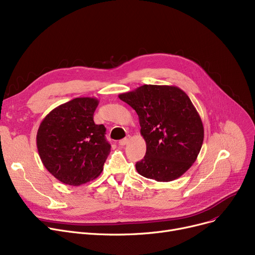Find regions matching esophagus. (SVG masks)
<instances>
[{"label":"esophagus","instance_id":"esophagus-1","mask_svg":"<svg viewBox=\"0 0 255 255\" xmlns=\"http://www.w3.org/2000/svg\"><path fill=\"white\" fill-rule=\"evenodd\" d=\"M129 140H130V136H127V137H125V138H123V139H121V140L119 141V145L125 146V145H127V143L129 142Z\"/></svg>","mask_w":255,"mask_h":255}]
</instances>
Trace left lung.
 Wrapping results in <instances>:
<instances>
[{"label":"left lung","mask_w":255,"mask_h":255,"mask_svg":"<svg viewBox=\"0 0 255 255\" xmlns=\"http://www.w3.org/2000/svg\"><path fill=\"white\" fill-rule=\"evenodd\" d=\"M139 119L146 155L135 163L139 175L168 182L179 178L196 161L204 128L191 99L172 85L145 84L119 95Z\"/></svg>","instance_id":"left-lung-1"}]
</instances>
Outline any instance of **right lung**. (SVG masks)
I'll list each match as a JSON object with an SVG mask.
<instances>
[{
	"label": "right lung",
	"mask_w": 255,
	"mask_h": 255,
	"mask_svg": "<svg viewBox=\"0 0 255 255\" xmlns=\"http://www.w3.org/2000/svg\"><path fill=\"white\" fill-rule=\"evenodd\" d=\"M99 104L83 97L59 105L39 125L36 145L46 169L64 184L81 185L101 174L110 152L106 128L94 122Z\"/></svg>",
	"instance_id": "right-lung-1"
}]
</instances>
